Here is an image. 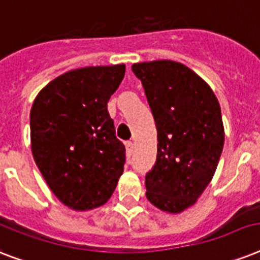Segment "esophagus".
Instances as JSON below:
<instances>
[{"instance_id":"1","label":"esophagus","mask_w":260,"mask_h":260,"mask_svg":"<svg viewBox=\"0 0 260 260\" xmlns=\"http://www.w3.org/2000/svg\"><path fill=\"white\" fill-rule=\"evenodd\" d=\"M125 150H126V156L129 158L132 152H134V143L132 142H126L125 143Z\"/></svg>"}]
</instances>
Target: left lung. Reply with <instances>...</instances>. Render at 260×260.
<instances>
[{
    "label": "left lung",
    "mask_w": 260,
    "mask_h": 260,
    "mask_svg": "<svg viewBox=\"0 0 260 260\" xmlns=\"http://www.w3.org/2000/svg\"><path fill=\"white\" fill-rule=\"evenodd\" d=\"M158 131V155L146 175L147 200L177 214L193 206L212 181L224 147V124L213 90L174 60L135 63Z\"/></svg>",
    "instance_id": "obj_1"
}]
</instances>
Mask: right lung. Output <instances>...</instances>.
Listing matches in <instances>:
<instances>
[{
	"instance_id": "1",
	"label": "right lung",
	"mask_w": 260,
	"mask_h": 260,
	"mask_svg": "<svg viewBox=\"0 0 260 260\" xmlns=\"http://www.w3.org/2000/svg\"><path fill=\"white\" fill-rule=\"evenodd\" d=\"M125 64L82 67L43 87L30 108V148L59 201L74 210L104 205L117 186L125 147L108 112Z\"/></svg>"
}]
</instances>
